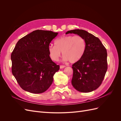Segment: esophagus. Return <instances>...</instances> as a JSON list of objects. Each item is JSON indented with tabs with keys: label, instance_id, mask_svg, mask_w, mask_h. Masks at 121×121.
<instances>
[{
	"label": "esophagus",
	"instance_id": "34e87169",
	"mask_svg": "<svg viewBox=\"0 0 121 121\" xmlns=\"http://www.w3.org/2000/svg\"><path fill=\"white\" fill-rule=\"evenodd\" d=\"M65 67V65H60V69H63V68H64Z\"/></svg>",
	"mask_w": 121,
	"mask_h": 121
}]
</instances>
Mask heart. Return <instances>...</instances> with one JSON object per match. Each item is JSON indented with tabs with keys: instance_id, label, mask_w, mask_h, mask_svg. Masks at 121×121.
<instances>
[{
	"instance_id": "heart-1",
	"label": "heart",
	"mask_w": 121,
	"mask_h": 121,
	"mask_svg": "<svg viewBox=\"0 0 121 121\" xmlns=\"http://www.w3.org/2000/svg\"><path fill=\"white\" fill-rule=\"evenodd\" d=\"M54 45L48 46V52L51 59L57 61L61 55L65 61L75 63L83 57L86 49L85 40L79 35L64 36L55 40Z\"/></svg>"
}]
</instances>
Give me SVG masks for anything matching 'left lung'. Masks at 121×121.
<instances>
[{"label": "left lung", "mask_w": 121, "mask_h": 121, "mask_svg": "<svg viewBox=\"0 0 121 121\" xmlns=\"http://www.w3.org/2000/svg\"><path fill=\"white\" fill-rule=\"evenodd\" d=\"M85 40L86 49L83 57L72 65L73 86L79 92H89L100 86L108 69L107 49L97 37L80 29L68 31Z\"/></svg>", "instance_id": "obj_1"}]
</instances>
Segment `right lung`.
Returning a JSON list of instances; mask_svg holds the SVG:
<instances>
[{"mask_svg":"<svg viewBox=\"0 0 121 121\" xmlns=\"http://www.w3.org/2000/svg\"><path fill=\"white\" fill-rule=\"evenodd\" d=\"M57 34L50 31L35 30L16 44L11 54L12 72L23 90L41 93L52 85L60 65L50 58L48 46Z\"/></svg>","mask_w":121,"mask_h":121,"instance_id":"obj_1","label":"right lung"}]
</instances>
